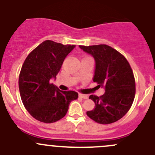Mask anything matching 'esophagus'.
<instances>
[{
  "label": "esophagus",
  "instance_id": "obj_1",
  "mask_svg": "<svg viewBox=\"0 0 155 155\" xmlns=\"http://www.w3.org/2000/svg\"><path fill=\"white\" fill-rule=\"evenodd\" d=\"M79 97L82 98V99H87L88 97L86 94H79Z\"/></svg>",
  "mask_w": 155,
  "mask_h": 155
}]
</instances>
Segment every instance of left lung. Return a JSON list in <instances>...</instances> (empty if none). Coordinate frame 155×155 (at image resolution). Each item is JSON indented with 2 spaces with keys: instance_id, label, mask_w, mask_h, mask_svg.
Here are the masks:
<instances>
[{
  "instance_id": "8db88e82",
  "label": "left lung",
  "mask_w": 155,
  "mask_h": 155,
  "mask_svg": "<svg viewBox=\"0 0 155 155\" xmlns=\"http://www.w3.org/2000/svg\"><path fill=\"white\" fill-rule=\"evenodd\" d=\"M79 48L94 58L93 81L105 90L101 97H89L95 107L87 111V115L99 124L115 122L126 115L134 102L136 89L132 69L121 53L107 45Z\"/></svg>"
}]
</instances>
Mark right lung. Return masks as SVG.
Returning <instances> with one entry per match:
<instances>
[{
    "instance_id": "right-lung-1",
    "label": "right lung",
    "mask_w": 155,
    "mask_h": 155,
    "mask_svg": "<svg viewBox=\"0 0 155 155\" xmlns=\"http://www.w3.org/2000/svg\"><path fill=\"white\" fill-rule=\"evenodd\" d=\"M76 46L46 40L34 48L25 61L18 79L20 95L25 109L35 119L53 123L68 112L70 102L78 98L73 91H61L54 79L65 58Z\"/></svg>"
}]
</instances>
